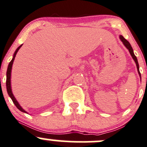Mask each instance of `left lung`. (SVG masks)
Here are the masks:
<instances>
[{"mask_svg": "<svg viewBox=\"0 0 147 147\" xmlns=\"http://www.w3.org/2000/svg\"><path fill=\"white\" fill-rule=\"evenodd\" d=\"M120 39H121V41L123 42V44H124V46H126V47L128 49H129V53H130V54L131 55L132 58H133V59H134V60L135 63H136V67H137L138 73H139V76H140V78H141V74H140V72H139V63H138V61H137V59H136V56H135L134 53L133 49H132L131 46V44H130V43H129V42L127 40H126V39H125L124 38H123L122 36H120Z\"/></svg>", "mask_w": 147, "mask_h": 147, "instance_id": "1", "label": "left lung"}]
</instances>
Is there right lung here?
Here are the masks:
<instances>
[{"label": "right lung", "instance_id": "1", "mask_svg": "<svg viewBox=\"0 0 147 147\" xmlns=\"http://www.w3.org/2000/svg\"><path fill=\"white\" fill-rule=\"evenodd\" d=\"M21 46H22V45H21V46H20L19 47L16 49V51L15 53H14L13 58V59L11 60V61L10 62L9 64H8V69H7V73H6V88H7V91H8V95H9V96L11 98V99H12L13 102L14 103V104L16 105V107L17 108L20 110V111H22V112L27 113L26 111H24V110L21 108V107L19 105V104L18 103V101H16V98L14 97L12 91H11V69H12V65H13V63L14 59H15V57H16V55L17 52H18V51L19 50L20 48H21Z\"/></svg>", "mask_w": 147, "mask_h": 147}]
</instances>
